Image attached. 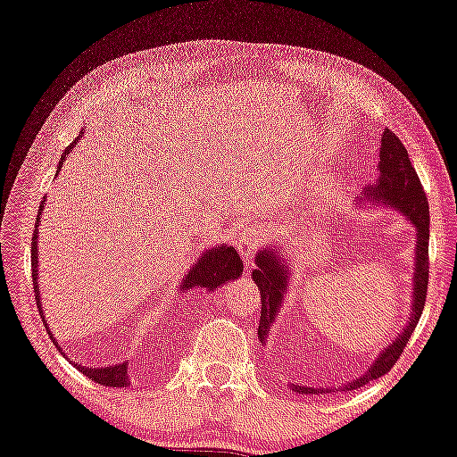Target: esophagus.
Segmentation results:
<instances>
[{
    "mask_svg": "<svg viewBox=\"0 0 457 457\" xmlns=\"http://www.w3.org/2000/svg\"><path fill=\"white\" fill-rule=\"evenodd\" d=\"M260 240H262V231H260L256 226H245L242 229V234L236 237L237 248H240V254L245 260V264L252 262V258L256 256Z\"/></svg>",
    "mask_w": 457,
    "mask_h": 457,
    "instance_id": "obj_1",
    "label": "esophagus"
}]
</instances>
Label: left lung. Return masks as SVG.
<instances>
[{"instance_id":"1","label":"left lung","mask_w":457,"mask_h":457,"mask_svg":"<svg viewBox=\"0 0 457 457\" xmlns=\"http://www.w3.org/2000/svg\"><path fill=\"white\" fill-rule=\"evenodd\" d=\"M380 177L372 189L366 191V197L380 199L382 203H388L409 217L412 226L417 228V264H415V288H412V313L411 321L401 336H398L393 344L385 347V352L376 358L374 364L368 368L364 376H360L350 385H345V390H356L360 386L368 385L370 380L385 376L390 368L396 364L401 358L404 347H407L411 333L415 331L419 317L423 313L425 299H427V282H429V203H427L425 191L421 180H419L415 166L411 164L409 152L403 146L398 137L385 129L380 144ZM258 268L252 272V278L260 288V301H262V311H260V325H258V337L260 342H266L268 329L274 321V315L278 313V307L282 299H285L287 291V266L282 260H278L272 252L262 250L256 258ZM299 395H320V393H336V390H320V388H307V386H295Z\"/></svg>"}]
</instances>
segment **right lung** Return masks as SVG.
<instances>
[{
    "label": "right lung",
    "mask_w": 457,
    "mask_h": 457,
    "mask_svg": "<svg viewBox=\"0 0 457 457\" xmlns=\"http://www.w3.org/2000/svg\"><path fill=\"white\" fill-rule=\"evenodd\" d=\"M81 134H79V136H81ZM77 142H79V137H75L71 146L64 150L59 169L62 166L64 156L69 154V150L75 146ZM42 212H45V201H42V205L38 209L36 221L40 220V213ZM36 237H38V226H36L34 237H32V282H34L36 307H38L40 315H42L40 293H38V254H36ZM242 270H244V262H242L240 254H237V252H236V248H231V245H217V248L207 250L205 254H203L197 260V264H195L191 270H189V274H187V277L183 278V285H180V288H183V291H189V288L203 287V288H207V291H213V288L223 285V282H228L231 278L240 277ZM45 328L48 331L50 339H53V344L59 347V342H56V339L53 337V333H50L46 321H45ZM77 368L87 376V378L96 380L97 385H101V386L121 388V386H128L129 382H132V378H129V374H128V364H126V361H124V364H115V366H107V368H85V366H77Z\"/></svg>",
    "instance_id": "right-lung-1"
}]
</instances>
